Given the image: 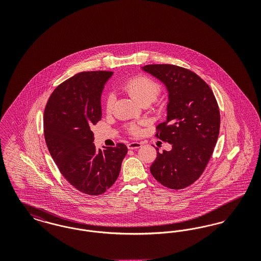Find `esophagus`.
<instances>
[{
    "instance_id": "1",
    "label": "esophagus",
    "mask_w": 261,
    "mask_h": 261,
    "mask_svg": "<svg viewBox=\"0 0 261 261\" xmlns=\"http://www.w3.org/2000/svg\"><path fill=\"white\" fill-rule=\"evenodd\" d=\"M128 149H137L142 147V144L141 143H138V142H133V143H130L127 145Z\"/></svg>"
}]
</instances>
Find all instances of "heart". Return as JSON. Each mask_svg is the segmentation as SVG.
Returning a JSON list of instances; mask_svg holds the SVG:
<instances>
[{
	"label": "heart",
	"instance_id": "heart-1",
	"mask_svg": "<svg viewBox=\"0 0 261 261\" xmlns=\"http://www.w3.org/2000/svg\"><path fill=\"white\" fill-rule=\"evenodd\" d=\"M125 91L130 95V97L138 103L142 102H152L159 97L161 93V87L158 83L152 81L145 76H137L126 82L124 85ZM112 106V96H109L106 100L107 111H111ZM129 132L137 134L139 132V127L135 124L129 126Z\"/></svg>",
	"mask_w": 261,
	"mask_h": 261
}]
</instances>
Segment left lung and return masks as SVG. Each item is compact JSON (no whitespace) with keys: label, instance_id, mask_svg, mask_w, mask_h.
Listing matches in <instances>:
<instances>
[{"label":"left lung","instance_id":"left-lung-1","mask_svg":"<svg viewBox=\"0 0 261 261\" xmlns=\"http://www.w3.org/2000/svg\"><path fill=\"white\" fill-rule=\"evenodd\" d=\"M142 70L166 88V119L155 136L172 145L151 164L163 186L180 190L193 184L211 160L220 128V112L210 86L193 71L172 64H149Z\"/></svg>","mask_w":261,"mask_h":261}]
</instances>
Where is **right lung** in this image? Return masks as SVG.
Returning <instances> with one entry per match:
<instances>
[{"mask_svg":"<svg viewBox=\"0 0 261 261\" xmlns=\"http://www.w3.org/2000/svg\"><path fill=\"white\" fill-rule=\"evenodd\" d=\"M112 71H88L56 88L44 113L50 155L63 177L78 191L98 196L116 181L127 153L124 144L97 149L91 127L101 119L100 97Z\"/></svg>","mask_w":261,"mask_h":261,"instance_id":"1","label":"right lung"}]
</instances>
